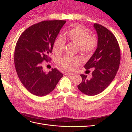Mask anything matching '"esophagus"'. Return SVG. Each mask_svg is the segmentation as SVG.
<instances>
[{
    "label": "esophagus",
    "instance_id": "obj_1",
    "mask_svg": "<svg viewBox=\"0 0 132 132\" xmlns=\"http://www.w3.org/2000/svg\"><path fill=\"white\" fill-rule=\"evenodd\" d=\"M74 73H70V72H65V75H74Z\"/></svg>",
    "mask_w": 132,
    "mask_h": 132
}]
</instances>
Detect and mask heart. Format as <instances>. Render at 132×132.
Listing matches in <instances>:
<instances>
[{
  "mask_svg": "<svg viewBox=\"0 0 132 132\" xmlns=\"http://www.w3.org/2000/svg\"><path fill=\"white\" fill-rule=\"evenodd\" d=\"M65 35L68 40L78 46L79 51L81 53H89L96 47V38L90 35L88 31L80 25H74L72 28L66 31ZM64 47L65 41L62 38L58 37L54 39L53 50L55 54H61ZM80 62L81 59L79 57L66 55L59 58L58 64L64 70H72L75 69Z\"/></svg>",
  "mask_w": 132,
  "mask_h": 132,
  "instance_id": "b5f03b06",
  "label": "heart"
}]
</instances>
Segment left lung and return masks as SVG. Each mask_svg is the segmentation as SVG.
<instances>
[{"label": "left lung", "mask_w": 132, "mask_h": 132, "mask_svg": "<svg viewBox=\"0 0 132 132\" xmlns=\"http://www.w3.org/2000/svg\"><path fill=\"white\" fill-rule=\"evenodd\" d=\"M94 27L97 34V47L84 65L85 68H93L92 77L81 74L82 81L78 86L83 94L94 96L101 93L112 81L119 68L121 60L120 48L114 35L107 28L98 23Z\"/></svg>", "instance_id": "1"}]
</instances>
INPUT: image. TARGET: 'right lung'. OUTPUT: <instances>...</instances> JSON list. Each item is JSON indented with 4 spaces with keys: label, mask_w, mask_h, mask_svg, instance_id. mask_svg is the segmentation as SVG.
I'll return each instance as SVG.
<instances>
[{
    "label": "right lung",
    "mask_w": 132,
    "mask_h": 132,
    "mask_svg": "<svg viewBox=\"0 0 132 132\" xmlns=\"http://www.w3.org/2000/svg\"><path fill=\"white\" fill-rule=\"evenodd\" d=\"M66 21H43L30 26L19 38L15 46L14 64L18 77L30 93L38 96L50 94L63 74L56 68L46 73L43 61L51 59L54 39Z\"/></svg>",
    "instance_id": "add662e5"
}]
</instances>
